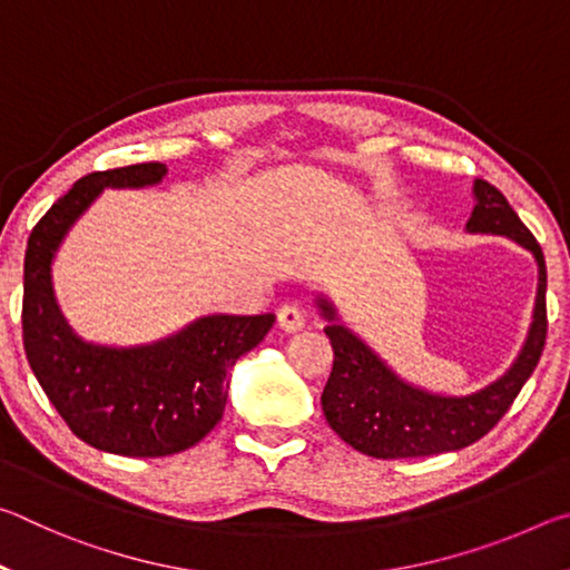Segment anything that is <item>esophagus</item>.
Wrapping results in <instances>:
<instances>
[{"mask_svg": "<svg viewBox=\"0 0 570 570\" xmlns=\"http://www.w3.org/2000/svg\"><path fill=\"white\" fill-rule=\"evenodd\" d=\"M276 324L282 326L284 332L294 334V332H298L304 326V312L298 306H294V304H284L276 312Z\"/></svg>", "mask_w": 570, "mask_h": 570, "instance_id": "obj_1", "label": "esophagus"}]
</instances>
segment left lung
<instances>
[{"label": "left lung", "instance_id": "obj_1", "mask_svg": "<svg viewBox=\"0 0 570 570\" xmlns=\"http://www.w3.org/2000/svg\"><path fill=\"white\" fill-rule=\"evenodd\" d=\"M475 200L468 230L513 238L538 262V296L528 342L515 364L490 387L468 397H440L394 377L370 346L334 322L332 304L322 298V314L332 322L324 332L334 352L322 410L336 435L364 455L382 460L424 458L472 445L510 410L543 354L548 334L543 250L493 183L478 178Z\"/></svg>", "mask_w": 570, "mask_h": 570}]
</instances>
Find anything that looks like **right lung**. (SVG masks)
<instances>
[{"mask_svg":"<svg viewBox=\"0 0 570 570\" xmlns=\"http://www.w3.org/2000/svg\"><path fill=\"white\" fill-rule=\"evenodd\" d=\"M163 163L95 170L37 220L24 254L22 342L47 400L72 435L125 458L176 455L204 440L226 407V374L264 340L274 314L204 316L166 342L138 350L92 346L55 304L50 264L67 228L105 188L153 186Z\"/></svg>","mask_w":570,"mask_h":570,"instance_id":"obj_1","label":"right lung"}]
</instances>
